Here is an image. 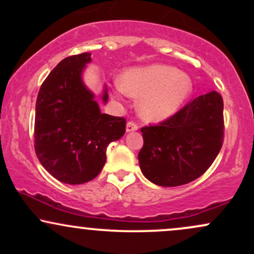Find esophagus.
Masks as SVG:
<instances>
[{
	"mask_svg": "<svg viewBox=\"0 0 254 254\" xmlns=\"http://www.w3.org/2000/svg\"><path fill=\"white\" fill-rule=\"evenodd\" d=\"M138 130V125L133 122H127V132H132V131Z\"/></svg>",
	"mask_w": 254,
	"mask_h": 254,
	"instance_id": "1",
	"label": "esophagus"
}]
</instances>
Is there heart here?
<instances>
[{
	"label": "heart",
	"instance_id": "obj_1",
	"mask_svg": "<svg viewBox=\"0 0 254 254\" xmlns=\"http://www.w3.org/2000/svg\"><path fill=\"white\" fill-rule=\"evenodd\" d=\"M119 90L139 99L138 113L145 122L168 119L190 97L193 83L189 75L166 64L131 68L122 74Z\"/></svg>",
	"mask_w": 254,
	"mask_h": 254
}]
</instances>
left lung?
Listing matches in <instances>:
<instances>
[{
    "mask_svg": "<svg viewBox=\"0 0 254 254\" xmlns=\"http://www.w3.org/2000/svg\"><path fill=\"white\" fill-rule=\"evenodd\" d=\"M223 130L222 97L215 90L199 95L167 121L142 127V173L165 188L193 182L220 153Z\"/></svg>",
    "mask_w": 254,
    "mask_h": 254,
    "instance_id": "8db88e82",
    "label": "left lung"
}]
</instances>
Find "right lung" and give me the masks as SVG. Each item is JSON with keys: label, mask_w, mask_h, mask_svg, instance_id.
I'll return each mask as SVG.
<instances>
[{"label": "right lung", "mask_w": 254, "mask_h": 254, "mask_svg": "<svg viewBox=\"0 0 254 254\" xmlns=\"http://www.w3.org/2000/svg\"><path fill=\"white\" fill-rule=\"evenodd\" d=\"M90 62L88 52L61 61L43 82L36 103L38 159L52 177L70 185L94 179L106 162L107 145L125 133V119L101 113L83 82ZM107 100L105 86L103 101Z\"/></svg>", "instance_id": "add662e5"}]
</instances>
